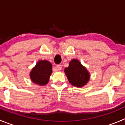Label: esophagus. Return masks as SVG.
Returning <instances> with one entry per match:
<instances>
[{"label":"esophagus","instance_id":"esophagus-1","mask_svg":"<svg viewBox=\"0 0 125 125\" xmlns=\"http://www.w3.org/2000/svg\"><path fill=\"white\" fill-rule=\"evenodd\" d=\"M62 69V67H61V65L60 64H58L56 66V69L58 70V71H60V70H61Z\"/></svg>","mask_w":125,"mask_h":125}]
</instances>
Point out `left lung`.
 I'll return each instance as SVG.
<instances>
[{"label": "left lung", "mask_w": 125, "mask_h": 125, "mask_svg": "<svg viewBox=\"0 0 125 125\" xmlns=\"http://www.w3.org/2000/svg\"><path fill=\"white\" fill-rule=\"evenodd\" d=\"M64 72L70 83L77 87H82L90 80V73L77 59L71 60Z\"/></svg>", "instance_id": "1"}]
</instances>
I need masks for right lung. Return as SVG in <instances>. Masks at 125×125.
I'll return each instance as SVG.
<instances>
[{
  "mask_svg": "<svg viewBox=\"0 0 125 125\" xmlns=\"http://www.w3.org/2000/svg\"><path fill=\"white\" fill-rule=\"evenodd\" d=\"M52 73L51 62L46 60H40L30 72V78L34 83L43 86L48 83Z\"/></svg>",
  "mask_w": 125,
  "mask_h": 125,
  "instance_id": "add662e5",
  "label": "right lung"
}]
</instances>
